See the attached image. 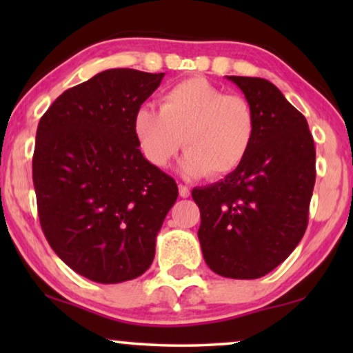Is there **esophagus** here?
I'll return each instance as SVG.
<instances>
[{
	"instance_id": "34e87169",
	"label": "esophagus",
	"mask_w": 353,
	"mask_h": 353,
	"mask_svg": "<svg viewBox=\"0 0 353 353\" xmlns=\"http://www.w3.org/2000/svg\"><path fill=\"white\" fill-rule=\"evenodd\" d=\"M178 190H180V196H181V197H190L191 191H190V188H188V186H185V185H178Z\"/></svg>"
}]
</instances>
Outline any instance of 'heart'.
I'll return each mask as SVG.
<instances>
[{"label": "heart", "mask_w": 353, "mask_h": 353, "mask_svg": "<svg viewBox=\"0 0 353 353\" xmlns=\"http://www.w3.org/2000/svg\"><path fill=\"white\" fill-rule=\"evenodd\" d=\"M255 130L252 104L202 77L178 81L162 94L161 110L143 105L133 120L138 146L154 167H165L183 143L180 167L188 176L230 175L248 157Z\"/></svg>", "instance_id": "heart-1"}]
</instances>
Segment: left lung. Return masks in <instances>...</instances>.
I'll return each mask as SVG.
<instances>
[{"instance_id":"left-lung-1","label":"left lung","mask_w":353,"mask_h":353,"mask_svg":"<svg viewBox=\"0 0 353 353\" xmlns=\"http://www.w3.org/2000/svg\"><path fill=\"white\" fill-rule=\"evenodd\" d=\"M252 104L257 130L244 162L192 190L205 263L225 278H262L283 263L307 230L315 144L303 115L272 81L226 77Z\"/></svg>"}]
</instances>
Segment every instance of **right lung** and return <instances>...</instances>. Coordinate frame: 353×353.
I'll return each instance as SVG.
<instances>
[{"mask_svg":"<svg viewBox=\"0 0 353 353\" xmlns=\"http://www.w3.org/2000/svg\"><path fill=\"white\" fill-rule=\"evenodd\" d=\"M163 74L109 69L67 90L43 115L33 186L48 243L94 283L134 279L151 267L178 186L139 151L133 120Z\"/></svg>","mask_w":353,"mask_h":353,"instance_id":"obj_1","label":"right lung"}]
</instances>
